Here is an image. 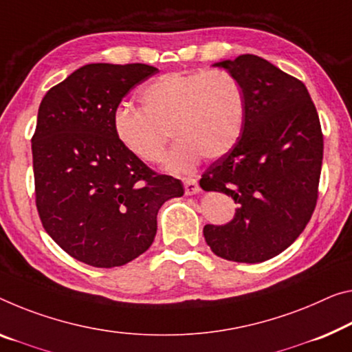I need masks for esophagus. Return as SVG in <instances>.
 <instances>
[{
	"instance_id": "obj_1",
	"label": "esophagus",
	"mask_w": 352,
	"mask_h": 352,
	"mask_svg": "<svg viewBox=\"0 0 352 352\" xmlns=\"http://www.w3.org/2000/svg\"><path fill=\"white\" fill-rule=\"evenodd\" d=\"M184 190H186V195H195V193H199V188L197 179H186L184 181Z\"/></svg>"
}]
</instances>
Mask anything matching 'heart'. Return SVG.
Returning <instances> with one entry per match:
<instances>
[{
	"mask_svg": "<svg viewBox=\"0 0 352 352\" xmlns=\"http://www.w3.org/2000/svg\"><path fill=\"white\" fill-rule=\"evenodd\" d=\"M140 104H126L115 115L122 148L144 164H160L166 144L171 173H190L201 157L215 160L234 148L245 122L244 89L228 70L165 74L140 91Z\"/></svg>",
	"mask_w": 352,
	"mask_h": 352,
	"instance_id": "b5f03b06",
	"label": "heart"
}]
</instances>
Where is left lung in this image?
<instances>
[{
  "mask_svg": "<svg viewBox=\"0 0 352 352\" xmlns=\"http://www.w3.org/2000/svg\"><path fill=\"white\" fill-rule=\"evenodd\" d=\"M239 80L245 96L242 135L203 173L199 186L237 204L226 225H206L215 255L263 263L286 250L311 219L322 165V132L305 85L266 59L241 55L214 64Z\"/></svg>",
  "mask_w": 352,
  "mask_h": 352,
  "instance_id": "1",
  "label": "left lung"
}]
</instances>
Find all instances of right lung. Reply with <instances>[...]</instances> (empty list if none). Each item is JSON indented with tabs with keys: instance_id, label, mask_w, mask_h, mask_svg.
I'll use <instances>...</instances> for the list:
<instances>
[{
	"instance_id": "right-lung-1",
	"label": "right lung",
	"mask_w": 352,
	"mask_h": 352,
	"mask_svg": "<svg viewBox=\"0 0 352 352\" xmlns=\"http://www.w3.org/2000/svg\"><path fill=\"white\" fill-rule=\"evenodd\" d=\"M157 72L86 64L41 102L31 140L37 212L48 236L89 266H124L144 253L162 204L184 195L179 179L151 170L115 133L122 97Z\"/></svg>"
}]
</instances>
